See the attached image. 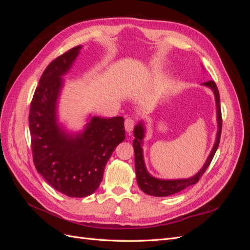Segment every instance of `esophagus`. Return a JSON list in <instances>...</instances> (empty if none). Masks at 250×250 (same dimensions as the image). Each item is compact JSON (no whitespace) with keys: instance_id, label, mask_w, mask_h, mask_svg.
<instances>
[{"instance_id":"obj_1","label":"esophagus","mask_w":250,"mask_h":250,"mask_svg":"<svg viewBox=\"0 0 250 250\" xmlns=\"http://www.w3.org/2000/svg\"><path fill=\"white\" fill-rule=\"evenodd\" d=\"M134 127V121L131 118H127L125 120V129L127 132H131Z\"/></svg>"}]
</instances>
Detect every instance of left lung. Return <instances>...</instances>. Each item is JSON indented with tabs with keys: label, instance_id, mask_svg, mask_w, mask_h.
Returning <instances> with one entry per match:
<instances>
[{
	"label": "left lung",
	"instance_id": "1",
	"mask_svg": "<svg viewBox=\"0 0 250 250\" xmlns=\"http://www.w3.org/2000/svg\"><path fill=\"white\" fill-rule=\"evenodd\" d=\"M203 85H207L209 88L213 89L216 98V106H217V120H218V132H217V139L216 143L211 149V152L208 160L204 164L202 169L191 178L188 179H174V180H163V179H156L152 177L147 172L145 164H144L143 158V150L141 147L142 140L144 138V126L142 123H139L135 126L133 130L134 141H133V150H134V164H135V173H137V180L138 185L141 190L148 195L156 196V197H165V196H170L173 194H176L180 191L185 190L186 188L191 187L195 184H197L201 176L204 174L208 168V166L213 160V157L218 149L219 143H220L221 137V130H222V116H221V107H220V97H219V90L216 85V83L213 80H209L202 83Z\"/></svg>",
	"mask_w": 250,
	"mask_h": 250
}]
</instances>
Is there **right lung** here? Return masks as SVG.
Masks as SVG:
<instances>
[{
  "instance_id": "add662e5",
  "label": "right lung",
  "mask_w": 250,
  "mask_h": 250,
  "mask_svg": "<svg viewBox=\"0 0 250 250\" xmlns=\"http://www.w3.org/2000/svg\"><path fill=\"white\" fill-rule=\"evenodd\" d=\"M81 46L58 56L43 71L29 112L33 163L47 183L69 197L93 194L103 178L113 150L125 140L124 119H90L84 131L73 137L56 123L62 76L70 70Z\"/></svg>"
}]
</instances>
